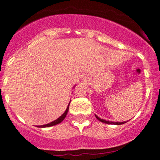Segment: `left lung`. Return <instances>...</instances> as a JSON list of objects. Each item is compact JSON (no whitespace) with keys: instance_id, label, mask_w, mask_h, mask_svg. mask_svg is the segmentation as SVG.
Returning <instances> with one entry per match:
<instances>
[{"instance_id":"left-lung-1","label":"left lung","mask_w":160,"mask_h":160,"mask_svg":"<svg viewBox=\"0 0 160 160\" xmlns=\"http://www.w3.org/2000/svg\"><path fill=\"white\" fill-rule=\"evenodd\" d=\"M95 117H96L97 119H98V120H99L100 122H104V123H106V124H111V125H113V124H114V125H122V124L125 123V122H108V121H105V120H104V119L100 118H98L97 115H95Z\"/></svg>"}]
</instances>
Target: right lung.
Listing matches in <instances>:
<instances>
[{
    "label": "right lung",
    "instance_id": "obj_1",
    "mask_svg": "<svg viewBox=\"0 0 160 160\" xmlns=\"http://www.w3.org/2000/svg\"><path fill=\"white\" fill-rule=\"evenodd\" d=\"M69 106H70V104H69L68 107H67V110H66L65 112L63 113V114H62V115L60 116V117L58 119H56V120H55L54 122H50V123L47 124V125H40V126H38V128H46V127H50V126H53V125H57V124L60 123L61 122H62V121L64 120V118H66V116H67V112H68L69 111Z\"/></svg>",
    "mask_w": 160,
    "mask_h": 160
}]
</instances>
